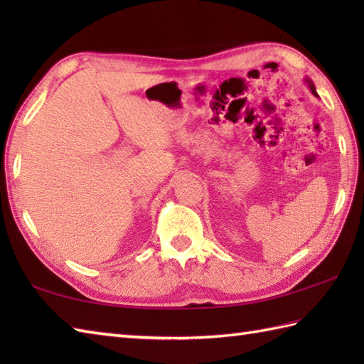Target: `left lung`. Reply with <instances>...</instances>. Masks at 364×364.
Segmentation results:
<instances>
[{"label":"left lung","instance_id":"1","mask_svg":"<svg viewBox=\"0 0 364 364\" xmlns=\"http://www.w3.org/2000/svg\"><path fill=\"white\" fill-rule=\"evenodd\" d=\"M308 86H310L311 92H313V95H318V94H316V89H314V86H313V82H311V81H308Z\"/></svg>","mask_w":364,"mask_h":364}]
</instances>
